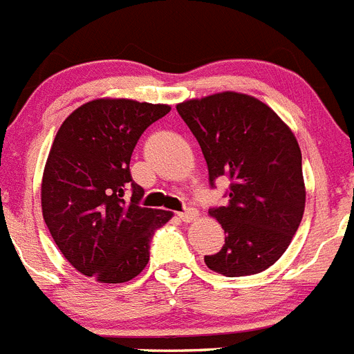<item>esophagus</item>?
<instances>
[{
	"label": "esophagus",
	"instance_id": "esophagus-1",
	"mask_svg": "<svg viewBox=\"0 0 354 354\" xmlns=\"http://www.w3.org/2000/svg\"><path fill=\"white\" fill-rule=\"evenodd\" d=\"M178 217H180L183 223H192V221L198 219V210H194V208H187L185 212H180Z\"/></svg>",
	"mask_w": 354,
	"mask_h": 354
}]
</instances>
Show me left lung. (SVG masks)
Returning <instances> with one entry per match:
<instances>
[{
  "instance_id": "1",
  "label": "left lung",
  "mask_w": 354,
  "mask_h": 354,
  "mask_svg": "<svg viewBox=\"0 0 354 354\" xmlns=\"http://www.w3.org/2000/svg\"><path fill=\"white\" fill-rule=\"evenodd\" d=\"M208 167L230 180L228 203L208 214L219 221L223 250L205 257L228 278L258 274L287 251L305 212L301 149L274 110L241 92H217L176 104Z\"/></svg>"
}]
</instances>
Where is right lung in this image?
<instances>
[{
  "instance_id": "add662e5",
  "label": "right lung",
  "mask_w": 354,
  "mask_h": 354,
  "mask_svg": "<svg viewBox=\"0 0 354 354\" xmlns=\"http://www.w3.org/2000/svg\"><path fill=\"white\" fill-rule=\"evenodd\" d=\"M169 104L101 97L82 104L57 131L42 174L46 226L67 262L101 283H124L149 262V241L173 212L140 207L130 158Z\"/></svg>"
}]
</instances>
